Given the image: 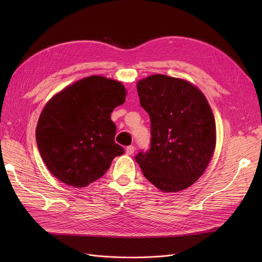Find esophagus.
I'll return each mask as SVG.
<instances>
[{
	"mask_svg": "<svg viewBox=\"0 0 262 262\" xmlns=\"http://www.w3.org/2000/svg\"><path fill=\"white\" fill-rule=\"evenodd\" d=\"M134 152H135V147H134L133 145H129V146H127V147L125 148V153H126L127 155L134 154Z\"/></svg>",
	"mask_w": 262,
	"mask_h": 262,
	"instance_id": "esophagus-1",
	"label": "esophagus"
}]
</instances>
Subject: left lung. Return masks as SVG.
Returning <instances> with one entry per match:
<instances>
[{"instance_id": "8db88e82", "label": "left lung", "mask_w": 262, "mask_h": 262, "mask_svg": "<svg viewBox=\"0 0 262 262\" xmlns=\"http://www.w3.org/2000/svg\"><path fill=\"white\" fill-rule=\"evenodd\" d=\"M150 119V147L135 159L147 181L163 192L194 184L215 147V122L202 91L181 78L150 75L137 82Z\"/></svg>"}]
</instances>
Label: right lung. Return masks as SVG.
Here are the masks:
<instances>
[{
  "label": "right lung",
  "mask_w": 262,
  "mask_h": 262,
  "mask_svg": "<svg viewBox=\"0 0 262 262\" xmlns=\"http://www.w3.org/2000/svg\"><path fill=\"white\" fill-rule=\"evenodd\" d=\"M125 96L122 82L92 75L47 103L38 120L36 141L49 171L60 182L86 187L124 153L115 142L117 127L110 115Z\"/></svg>",
  "instance_id": "1"
}]
</instances>
